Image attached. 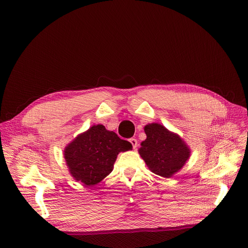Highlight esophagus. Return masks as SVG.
I'll return each instance as SVG.
<instances>
[{
    "instance_id": "34e87169",
    "label": "esophagus",
    "mask_w": 248,
    "mask_h": 248,
    "mask_svg": "<svg viewBox=\"0 0 248 248\" xmlns=\"http://www.w3.org/2000/svg\"><path fill=\"white\" fill-rule=\"evenodd\" d=\"M129 141H130V143L132 144L133 148L135 149V148L137 147V145H138V143H137V140H136L135 138H130V139H129Z\"/></svg>"
}]
</instances>
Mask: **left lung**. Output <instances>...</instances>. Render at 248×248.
Masks as SVG:
<instances>
[{"instance_id": "1", "label": "left lung", "mask_w": 248, "mask_h": 248, "mask_svg": "<svg viewBox=\"0 0 248 248\" xmlns=\"http://www.w3.org/2000/svg\"><path fill=\"white\" fill-rule=\"evenodd\" d=\"M146 139L141 142L139 155L148 169L162 178H170L178 172L191 155L185 141L158 123L144 127Z\"/></svg>"}]
</instances>
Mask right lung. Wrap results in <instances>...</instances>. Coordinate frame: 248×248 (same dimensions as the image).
Masks as SVG:
<instances>
[{
  "label": "right lung",
  "mask_w": 248,
  "mask_h": 248,
  "mask_svg": "<svg viewBox=\"0 0 248 248\" xmlns=\"http://www.w3.org/2000/svg\"><path fill=\"white\" fill-rule=\"evenodd\" d=\"M131 149L130 142L99 124L76 137L65 147L64 158L73 178L91 186L113 170L118 153Z\"/></svg>",
  "instance_id": "right-lung-1"
}]
</instances>
